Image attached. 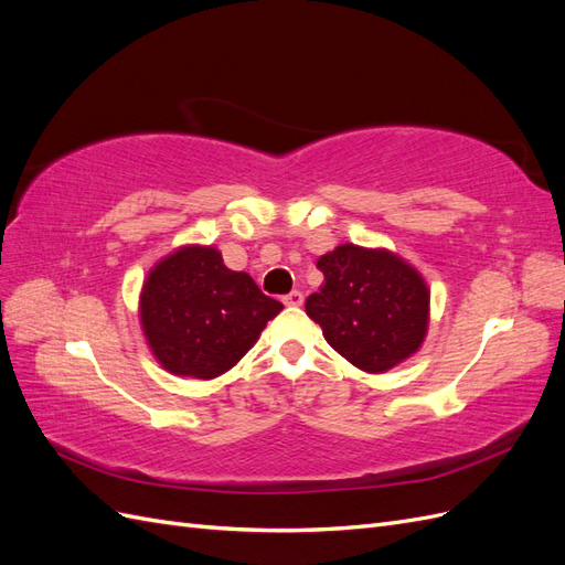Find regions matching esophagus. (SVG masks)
Masks as SVG:
<instances>
[{"instance_id": "1", "label": "esophagus", "mask_w": 565, "mask_h": 565, "mask_svg": "<svg viewBox=\"0 0 565 565\" xmlns=\"http://www.w3.org/2000/svg\"><path fill=\"white\" fill-rule=\"evenodd\" d=\"M282 303L285 306H301L303 303V295L299 292V289H292V292L282 297Z\"/></svg>"}]
</instances>
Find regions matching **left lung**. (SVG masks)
Segmentation results:
<instances>
[{
    "label": "left lung",
    "instance_id": "8db88e82",
    "mask_svg": "<svg viewBox=\"0 0 565 565\" xmlns=\"http://www.w3.org/2000/svg\"><path fill=\"white\" fill-rule=\"evenodd\" d=\"M318 268L324 282L306 299V313L339 355L380 374L419 351L429 287L398 254L347 243L322 254Z\"/></svg>",
    "mask_w": 565,
    "mask_h": 565
}]
</instances>
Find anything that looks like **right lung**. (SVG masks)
Returning <instances> with one entry per match:
<instances>
[{
  "mask_svg": "<svg viewBox=\"0 0 565 565\" xmlns=\"http://www.w3.org/2000/svg\"><path fill=\"white\" fill-rule=\"evenodd\" d=\"M282 303L243 270L226 268L214 247L185 245L152 266L139 318L148 347L172 374L214 380L256 344Z\"/></svg>",
  "mask_w": 565,
  "mask_h": 565,
  "instance_id": "right-lung-1",
  "label": "right lung"
}]
</instances>
